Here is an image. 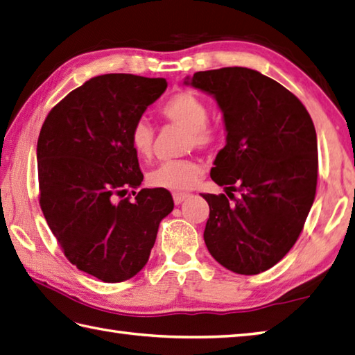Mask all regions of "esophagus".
<instances>
[{
  "label": "esophagus",
  "instance_id": "obj_1",
  "mask_svg": "<svg viewBox=\"0 0 355 355\" xmlns=\"http://www.w3.org/2000/svg\"><path fill=\"white\" fill-rule=\"evenodd\" d=\"M191 193H187V192H173L172 193V197H173V203L175 205H180V203H183V201L189 197Z\"/></svg>",
  "mask_w": 355,
  "mask_h": 355
}]
</instances>
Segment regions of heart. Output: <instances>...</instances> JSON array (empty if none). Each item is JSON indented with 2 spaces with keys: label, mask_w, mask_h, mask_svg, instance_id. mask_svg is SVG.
I'll list each match as a JSON object with an SVG mask.
<instances>
[{
  "label": "heart",
  "mask_w": 355,
  "mask_h": 355,
  "mask_svg": "<svg viewBox=\"0 0 355 355\" xmlns=\"http://www.w3.org/2000/svg\"><path fill=\"white\" fill-rule=\"evenodd\" d=\"M162 114L169 121L187 129L186 148L206 149L215 141V130L207 124L209 109L206 103L191 90H183L173 95L162 106ZM129 141L138 157L149 158L152 146H154L152 124L144 118L137 120L130 128ZM201 171L203 168L196 159H169L149 172L148 182L150 186L162 187V189H189L197 182Z\"/></svg>",
  "instance_id": "1"
}]
</instances>
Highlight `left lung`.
I'll list each match as a JSON object with an SVG mask.
<instances>
[{"label": "left lung", "instance_id": "left-lung-1", "mask_svg": "<svg viewBox=\"0 0 355 355\" xmlns=\"http://www.w3.org/2000/svg\"><path fill=\"white\" fill-rule=\"evenodd\" d=\"M184 85L214 96L226 129L211 178L227 197L201 193L211 211L207 251L232 272L260 274L295 245L314 203V123L294 94L252 69L196 72Z\"/></svg>", "mask_w": 355, "mask_h": 355}]
</instances>
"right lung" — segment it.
Instances as JSON below:
<instances>
[{"mask_svg": "<svg viewBox=\"0 0 355 355\" xmlns=\"http://www.w3.org/2000/svg\"><path fill=\"white\" fill-rule=\"evenodd\" d=\"M166 87L164 78L94 76L49 112L40 132L41 211L67 260L101 282L140 272L173 209L169 191H134L143 173L129 141L132 124ZM129 189L132 202L121 198Z\"/></svg>", "mask_w": 355, "mask_h": 355, "instance_id": "add662e5", "label": "right lung"}]
</instances>
